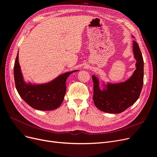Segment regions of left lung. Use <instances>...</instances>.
<instances>
[{
	"label": "left lung",
	"instance_id": "obj_1",
	"mask_svg": "<svg viewBox=\"0 0 157 157\" xmlns=\"http://www.w3.org/2000/svg\"><path fill=\"white\" fill-rule=\"evenodd\" d=\"M132 50L136 61V70L125 82L106 84L103 82L101 89L99 79L96 75H92L94 83L93 100L100 111L113 114L122 113L133 105L140 96L144 83V60L139 46L135 40Z\"/></svg>",
	"mask_w": 157,
	"mask_h": 157
}]
</instances>
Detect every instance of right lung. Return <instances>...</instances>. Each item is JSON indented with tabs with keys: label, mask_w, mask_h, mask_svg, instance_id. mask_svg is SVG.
<instances>
[{
	"label": "right lung",
	"mask_w": 157,
	"mask_h": 157,
	"mask_svg": "<svg viewBox=\"0 0 157 157\" xmlns=\"http://www.w3.org/2000/svg\"><path fill=\"white\" fill-rule=\"evenodd\" d=\"M19 52L14 65V79L20 96L32 108L39 111H52L59 107L66 93V82L69 75L78 70L65 72L48 83H26L19 62Z\"/></svg>",
	"instance_id": "obj_1"
}]
</instances>
